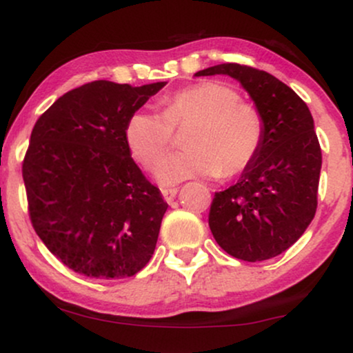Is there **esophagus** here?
Here are the masks:
<instances>
[{"label": "esophagus", "mask_w": 353, "mask_h": 353, "mask_svg": "<svg viewBox=\"0 0 353 353\" xmlns=\"http://www.w3.org/2000/svg\"><path fill=\"white\" fill-rule=\"evenodd\" d=\"M177 189H164V190H161V194H163V197H164V200H166L168 203H171L174 199H176V195H177Z\"/></svg>", "instance_id": "1"}]
</instances>
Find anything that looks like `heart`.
I'll list each match as a JSON object with an SVG mask.
<instances>
[{
  "mask_svg": "<svg viewBox=\"0 0 353 353\" xmlns=\"http://www.w3.org/2000/svg\"><path fill=\"white\" fill-rule=\"evenodd\" d=\"M164 112L137 110L125 127V141L145 169H154L170 145L172 130L191 127L188 150L156 169L161 185L194 177L238 176L251 166L264 143V117L256 105L241 101L234 88L202 81L179 89L163 101Z\"/></svg>",
  "mask_w": 353,
  "mask_h": 353,
  "instance_id": "b5f03b06",
  "label": "heart"
}]
</instances>
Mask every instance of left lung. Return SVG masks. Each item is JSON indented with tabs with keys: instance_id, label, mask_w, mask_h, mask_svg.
Listing matches in <instances>:
<instances>
[{
	"instance_id": "1",
	"label": "left lung",
	"mask_w": 353,
	"mask_h": 353,
	"mask_svg": "<svg viewBox=\"0 0 353 353\" xmlns=\"http://www.w3.org/2000/svg\"><path fill=\"white\" fill-rule=\"evenodd\" d=\"M226 74L264 117V143L234 185L216 192L208 225L223 251L241 261H267L287 251L313 221L323 156L307 105L267 71L238 63L200 70Z\"/></svg>"
}]
</instances>
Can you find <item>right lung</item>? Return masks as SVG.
Listing matches in <instances>:
<instances>
[{
    "label": "right lung",
    "instance_id": "obj_1",
    "mask_svg": "<svg viewBox=\"0 0 353 353\" xmlns=\"http://www.w3.org/2000/svg\"><path fill=\"white\" fill-rule=\"evenodd\" d=\"M166 81H92L40 115L22 163L29 215L48 251L99 280L135 275L153 256L168 210L132 159L128 119Z\"/></svg>",
    "mask_w": 353,
    "mask_h": 353
}]
</instances>
